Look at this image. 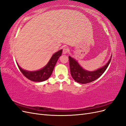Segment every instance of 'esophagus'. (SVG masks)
Segmentation results:
<instances>
[{
    "label": "esophagus",
    "mask_w": 126,
    "mask_h": 126,
    "mask_svg": "<svg viewBox=\"0 0 126 126\" xmlns=\"http://www.w3.org/2000/svg\"><path fill=\"white\" fill-rule=\"evenodd\" d=\"M68 52H69V49H68L67 47L63 48V54H67Z\"/></svg>",
    "instance_id": "1"
}]
</instances>
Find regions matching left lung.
Here are the masks:
<instances>
[{
    "label": "left lung",
    "instance_id": "left-lung-1",
    "mask_svg": "<svg viewBox=\"0 0 126 126\" xmlns=\"http://www.w3.org/2000/svg\"><path fill=\"white\" fill-rule=\"evenodd\" d=\"M111 57L105 66L94 71H88L82 69V67L70 56H69L70 70L72 77L77 82L85 84L94 81L99 78L107 69L111 61Z\"/></svg>",
    "mask_w": 126,
    "mask_h": 126
}]
</instances>
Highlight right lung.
Segmentation results:
<instances>
[{
	"label": "right lung",
	"instance_id": "obj_1",
	"mask_svg": "<svg viewBox=\"0 0 126 126\" xmlns=\"http://www.w3.org/2000/svg\"><path fill=\"white\" fill-rule=\"evenodd\" d=\"M62 49H61L58 52H56L55 54L52 55L47 65L43 68V69L39 70L36 71H26L22 69L18 64H17V65L21 73L23 74L25 77L29 79L30 80L36 82L44 81L50 77V76L52 74L53 70L54 69L57 60H58L59 57L62 54Z\"/></svg>",
	"mask_w": 126,
	"mask_h": 126
}]
</instances>
